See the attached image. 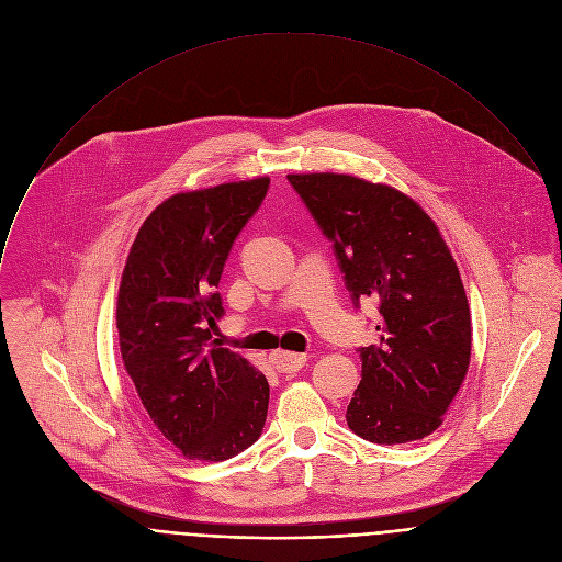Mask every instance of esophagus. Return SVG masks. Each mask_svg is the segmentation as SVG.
<instances>
[{
	"label": "esophagus",
	"mask_w": 562,
	"mask_h": 562,
	"mask_svg": "<svg viewBox=\"0 0 562 562\" xmlns=\"http://www.w3.org/2000/svg\"><path fill=\"white\" fill-rule=\"evenodd\" d=\"M306 362V356L304 353H295V351H273L271 353V364L280 371V373H293V371H300Z\"/></svg>",
	"instance_id": "obj_1"
}]
</instances>
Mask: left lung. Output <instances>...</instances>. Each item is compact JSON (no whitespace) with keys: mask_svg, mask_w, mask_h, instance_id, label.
I'll return each instance as SVG.
<instances>
[{"mask_svg":"<svg viewBox=\"0 0 562 562\" xmlns=\"http://www.w3.org/2000/svg\"><path fill=\"white\" fill-rule=\"evenodd\" d=\"M289 182L334 243L356 304H380V342L360 349L349 429L378 445L427 438L471 360L469 302L445 237L389 184L347 173H291Z\"/></svg>","mask_w":562,"mask_h":562,"instance_id":"left-lung-1","label":"left lung"}]
</instances>
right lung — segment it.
Here are the masks:
<instances>
[{
	"label": "right lung",
	"mask_w": 562,
	"mask_h": 562,
	"mask_svg": "<svg viewBox=\"0 0 562 562\" xmlns=\"http://www.w3.org/2000/svg\"><path fill=\"white\" fill-rule=\"evenodd\" d=\"M267 189L265 176L171 195L139 226L122 271L115 325L124 369L157 431L189 460L237 456L267 420L265 373L211 342L224 313L213 291Z\"/></svg>",
	"instance_id": "add662e5"
}]
</instances>
